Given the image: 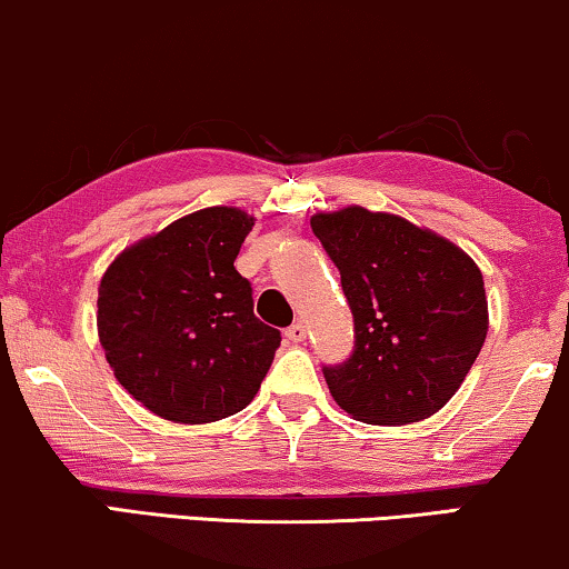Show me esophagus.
I'll list each match as a JSON object with an SVG mask.
<instances>
[{"label":"esophagus","mask_w":569,"mask_h":569,"mask_svg":"<svg viewBox=\"0 0 569 569\" xmlns=\"http://www.w3.org/2000/svg\"><path fill=\"white\" fill-rule=\"evenodd\" d=\"M286 338H288V342H303V340H307V325H303V322L291 325L286 330Z\"/></svg>","instance_id":"esophagus-1"}]
</instances>
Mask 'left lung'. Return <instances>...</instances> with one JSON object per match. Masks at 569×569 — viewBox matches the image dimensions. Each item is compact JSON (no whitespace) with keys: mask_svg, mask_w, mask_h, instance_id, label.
<instances>
[{"mask_svg":"<svg viewBox=\"0 0 569 569\" xmlns=\"http://www.w3.org/2000/svg\"><path fill=\"white\" fill-rule=\"evenodd\" d=\"M356 319L348 363L325 368L335 402L368 426L428 420L467 379L490 311L482 270L451 239L397 213L311 216Z\"/></svg>","mask_w":569,"mask_h":569,"instance_id":"left-lung-1","label":"left lung"}]
</instances>
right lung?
<instances>
[{"label":"right lung","instance_id":"1","mask_svg":"<svg viewBox=\"0 0 569 569\" xmlns=\"http://www.w3.org/2000/svg\"><path fill=\"white\" fill-rule=\"evenodd\" d=\"M254 216L193 211L136 239L98 286V338L116 379L157 418L203 426L258 395L281 332L252 311L234 260Z\"/></svg>","mask_w":569,"mask_h":569}]
</instances>
